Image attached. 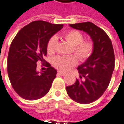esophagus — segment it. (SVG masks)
Here are the masks:
<instances>
[{
	"label": "esophagus",
	"mask_w": 124,
	"mask_h": 124,
	"mask_svg": "<svg viewBox=\"0 0 124 124\" xmlns=\"http://www.w3.org/2000/svg\"><path fill=\"white\" fill-rule=\"evenodd\" d=\"M57 74H59V75H60V76H65V75H66L65 73H63L62 72V71H58V72H57Z\"/></svg>",
	"instance_id": "obj_1"
}]
</instances>
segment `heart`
I'll return each mask as SVG.
<instances>
[{
	"instance_id": "obj_1",
	"label": "heart",
	"mask_w": 124,
	"mask_h": 124,
	"mask_svg": "<svg viewBox=\"0 0 124 124\" xmlns=\"http://www.w3.org/2000/svg\"><path fill=\"white\" fill-rule=\"evenodd\" d=\"M65 39L73 46L72 52L74 53L81 61L87 60L94 51V43L92 40L84 39L82 32L76 30H70L64 35ZM57 38L52 37L48 40L46 49L48 54L52 55L55 51ZM53 65L57 69L66 72L77 65L78 58L75 55L57 56L53 60Z\"/></svg>"
}]
</instances>
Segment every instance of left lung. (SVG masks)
I'll use <instances>...</instances> for the list:
<instances>
[{
	"label": "left lung",
	"instance_id": "obj_1",
	"mask_svg": "<svg viewBox=\"0 0 124 124\" xmlns=\"http://www.w3.org/2000/svg\"><path fill=\"white\" fill-rule=\"evenodd\" d=\"M87 32L94 43L92 55L78 66L80 79L66 87L69 97L81 104L94 102L105 92L115 69V53L110 37L101 28L92 22L69 25Z\"/></svg>",
	"mask_w": 124,
	"mask_h": 124
}]
</instances>
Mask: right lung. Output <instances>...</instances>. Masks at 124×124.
I'll list each match as a JSON object with an SVG mask.
<instances>
[{
    "mask_svg": "<svg viewBox=\"0 0 124 124\" xmlns=\"http://www.w3.org/2000/svg\"><path fill=\"white\" fill-rule=\"evenodd\" d=\"M62 28V24L35 21L21 28L12 41L8 57V73L13 89L23 99H39L51 87L57 71L47 62L46 70L39 73L37 62H45L48 41Z\"/></svg>",
    "mask_w": 124,
    "mask_h": 124,
    "instance_id": "add662e5",
    "label": "right lung"
}]
</instances>
